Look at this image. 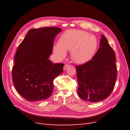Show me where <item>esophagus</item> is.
<instances>
[{
    "label": "esophagus",
    "instance_id": "obj_1",
    "mask_svg": "<svg viewBox=\"0 0 130 130\" xmlns=\"http://www.w3.org/2000/svg\"><path fill=\"white\" fill-rule=\"evenodd\" d=\"M69 65L68 64H65L64 66V67H63V69H64V70H66L67 69L68 67H69Z\"/></svg>",
    "mask_w": 130,
    "mask_h": 130
}]
</instances>
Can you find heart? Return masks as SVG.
I'll return each instance as SVG.
<instances>
[{
	"label": "heart",
	"instance_id": "b5f03b06",
	"mask_svg": "<svg viewBox=\"0 0 130 130\" xmlns=\"http://www.w3.org/2000/svg\"><path fill=\"white\" fill-rule=\"evenodd\" d=\"M97 46L98 41L95 36L84 31L69 30L62 34L60 43L54 46L53 50L60 59L66 57L67 50H71L72 60L76 63L82 64L91 58Z\"/></svg>",
	"mask_w": 130,
	"mask_h": 130
}]
</instances>
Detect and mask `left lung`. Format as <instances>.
Returning <instances> with one entry per match:
<instances>
[{
	"label": "left lung",
	"mask_w": 130,
	"mask_h": 130,
	"mask_svg": "<svg viewBox=\"0 0 130 130\" xmlns=\"http://www.w3.org/2000/svg\"><path fill=\"white\" fill-rule=\"evenodd\" d=\"M115 52L104 35L92 60L76 66L77 93L82 99L98 102L109 96L115 87L117 75Z\"/></svg>",
	"instance_id": "1"
}]
</instances>
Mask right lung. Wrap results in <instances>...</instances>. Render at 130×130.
<instances>
[{"label":"right lung","mask_w":130,"mask_h":130,"mask_svg":"<svg viewBox=\"0 0 130 130\" xmlns=\"http://www.w3.org/2000/svg\"><path fill=\"white\" fill-rule=\"evenodd\" d=\"M56 27L33 29L27 32L14 56L12 79L17 92L29 101L49 98L55 78L63 72L64 64H53L48 58L53 53Z\"/></svg>","instance_id":"obj_1"}]
</instances>
